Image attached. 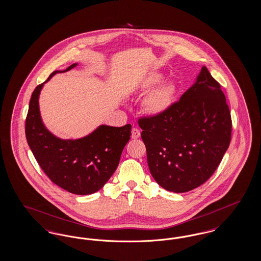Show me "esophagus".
<instances>
[{"label":"esophagus","mask_w":261,"mask_h":261,"mask_svg":"<svg viewBox=\"0 0 261 261\" xmlns=\"http://www.w3.org/2000/svg\"><path fill=\"white\" fill-rule=\"evenodd\" d=\"M141 135V132H140V130L139 129H137V128H133L132 129V131H131V137H132V139H138L139 137Z\"/></svg>","instance_id":"34e87169"}]
</instances>
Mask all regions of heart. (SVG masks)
I'll return each mask as SVG.
<instances>
[{
	"label": "heart",
	"instance_id": "heart-1",
	"mask_svg": "<svg viewBox=\"0 0 261 261\" xmlns=\"http://www.w3.org/2000/svg\"><path fill=\"white\" fill-rule=\"evenodd\" d=\"M162 80V75L161 73L151 74L147 78L144 84V89L148 91L149 89L159 84ZM176 86L173 83H163L159 87L155 88L147 99H145L144 107L146 112L153 115H160L166 111L173 105L176 98Z\"/></svg>",
	"mask_w": 261,
	"mask_h": 261
}]
</instances>
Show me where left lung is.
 <instances>
[{
  "label": "left lung",
  "mask_w": 261,
  "mask_h": 261,
  "mask_svg": "<svg viewBox=\"0 0 261 261\" xmlns=\"http://www.w3.org/2000/svg\"><path fill=\"white\" fill-rule=\"evenodd\" d=\"M149 171L163 189L185 193L207 181L231 141L221 85L202 66L197 82L168 111L140 117Z\"/></svg>",
  "instance_id": "obj_1"
}]
</instances>
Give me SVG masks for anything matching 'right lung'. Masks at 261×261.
<instances>
[{
  "label": "right lung",
  "mask_w": 261,
  "mask_h": 261,
  "mask_svg": "<svg viewBox=\"0 0 261 261\" xmlns=\"http://www.w3.org/2000/svg\"><path fill=\"white\" fill-rule=\"evenodd\" d=\"M76 66L70 65L63 71ZM58 72L54 71L45 81ZM44 83L31 95L25 119V135L42 170L56 185L75 195H90L109 181L118 166L125 145L131 135V125H101L89 136L61 140L42 123L38 98Z\"/></svg>",
  "instance_id": "add662e5"
}]
</instances>
